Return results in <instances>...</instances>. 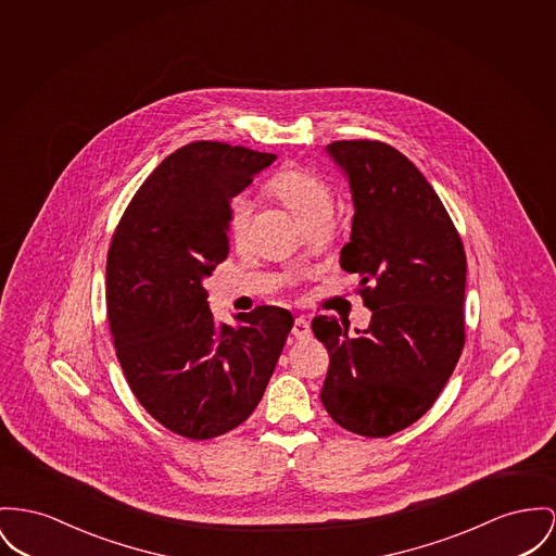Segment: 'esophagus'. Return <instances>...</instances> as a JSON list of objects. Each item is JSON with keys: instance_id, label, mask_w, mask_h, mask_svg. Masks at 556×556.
I'll return each mask as SVG.
<instances>
[{"instance_id": "1", "label": "esophagus", "mask_w": 556, "mask_h": 556, "mask_svg": "<svg viewBox=\"0 0 556 556\" xmlns=\"http://www.w3.org/2000/svg\"><path fill=\"white\" fill-rule=\"evenodd\" d=\"M291 333L295 339H307L309 337V323L305 318H295Z\"/></svg>"}]
</instances>
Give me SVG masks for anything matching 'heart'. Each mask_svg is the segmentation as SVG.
Wrapping results in <instances>:
<instances>
[{
  "instance_id": "b5f03b06",
  "label": "heart",
  "mask_w": 556,
  "mask_h": 556,
  "mask_svg": "<svg viewBox=\"0 0 556 556\" xmlns=\"http://www.w3.org/2000/svg\"><path fill=\"white\" fill-rule=\"evenodd\" d=\"M271 193L305 227L316 222H331L334 198L331 187L305 168H285L269 181ZM251 202L247 195H233L227 208V233L233 244H242L249 236Z\"/></svg>"
}]
</instances>
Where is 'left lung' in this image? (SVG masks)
Masks as SVG:
<instances>
[{
  "label": "left lung",
  "instance_id": "obj_1",
  "mask_svg": "<svg viewBox=\"0 0 556 556\" xmlns=\"http://www.w3.org/2000/svg\"><path fill=\"white\" fill-rule=\"evenodd\" d=\"M327 151L356 208L339 265L361 276L372 314L356 334L329 316L312 320L331 356L320 401L341 428L383 439L434 405L462 356L466 253L441 198L399 149L358 139Z\"/></svg>",
  "mask_w": 556,
  "mask_h": 556
}]
</instances>
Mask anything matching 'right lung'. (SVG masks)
<instances>
[{"label":"right lung","instance_id":"add662e5","mask_svg":"<svg viewBox=\"0 0 556 556\" xmlns=\"http://www.w3.org/2000/svg\"><path fill=\"white\" fill-rule=\"evenodd\" d=\"M276 160L193 141L139 187L108 253V318L126 381L166 430L208 441L260 405L293 316L260 305L233 329L208 309L204 278L229 255L227 208Z\"/></svg>","mask_w":556,"mask_h":556}]
</instances>
